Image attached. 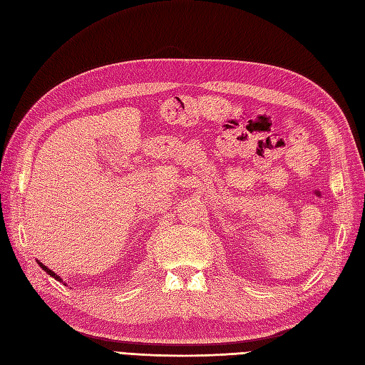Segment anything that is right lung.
I'll return each mask as SVG.
<instances>
[{
  "instance_id": "add662e5",
  "label": "right lung",
  "mask_w": 365,
  "mask_h": 365,
  "mask_svg": "<svg viewBox=\"0 0 365 365\" xmlns=\"http://www.w3.org/2000/svg\"><path fill=\"white\" fill-rule=\"evenodd\" d=\"M38 263H39V267H41V268H42V269H43V271H46V272H47V274H50V275H51V277H53V279H56V280H58V282H62V279H61V277H59V275H58V274H56V272H53V271H51V269H48V268H47V267H46V264H42V263H41V262H38Z\"/></svg>"
}]
</instances>
